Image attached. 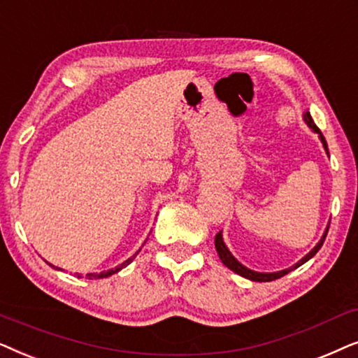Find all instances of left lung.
Wrapping results in <instances>:
<instances>
[{
	"label": "left lung",
	"mask_w": 358,
	"mask_h": 358,
	"mask_svg": "<svg viewBox=\"0 0 358 358\" xmlns=\"http://www.w3.org/2000/svg\"><path fill=\"white\" fill-rule=\"evenodd\" d=\"M303 117H304V121H306L308 126L311 127V129H313L314 132H316V134H319V139H321L322 145H324V149H326V154L329 155L327 142H326V139H324L322 132L319 131V127L316 126V124H314V121H313V117H311V114H309V111L304 113V114H303ZM327 231H329V226H327L326 231H324V234H322V237H321V241L317 242L316 247H314V249H313L311 252H309V254L304 255L303 259L298 262V264H294L293 266H289V268H287V270L273 271V273H260V271H254V270L247 268V266L242 265L241 262L237 260L236 257L231 254V252H229V249L226 247V244H224V241H222V232H217V234H216V239H214V245H216L217 255H219V259H221L222 264L226 265L229 270L234 271V273L241 275V276H244V278H247V280H252V282H273V280H276V278H282V276H285L287 273H289V271H293L294 268H298L299 265L306 264V262H308L309 259H313V257L317 254V250L321 249V247H322V244H324V239H326V236H327Z\"/></svg>",
	"instance_id": "8db88e82"
}]
</instances>
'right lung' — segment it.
<instances>
[{
	"instance_id": "1",
	"label": "right lung",
	"mask_w": 358,
	"mask_h": 358,
	"mask_svg": "<svg viewBox=\"0 0 358 358\" xmlns=\"http://www.w3.org/2000/svg\"><path fill=\"white\" fill-rule=\"evenodd\" d=\"M137 254H139V252H136V254L132 255L131 259H127L126 262H122V264H121V265H117L116 268H111V270H108V271H101V273H87V278H88V280H93V278H106V276H111V275H114V273H117V271H119V270H122L124 266L129 265L131 262L136 259V255H137ZM52 266H54V265H52ZM54 268H55V266H54ZM76 276H78V278H82V275H80V273H76Z\"/></svg>"
}]
</instances>
